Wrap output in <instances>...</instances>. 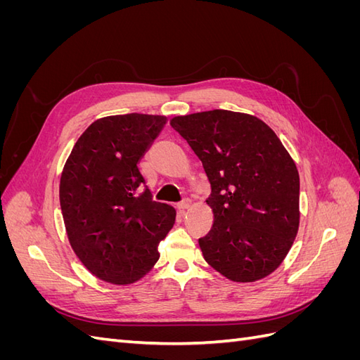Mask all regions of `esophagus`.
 <instances>
[{"label":"esophagus","instance_id":"esophagus-1","mask_svg":"<svg viewBox=\"0 0 360 360\" xmlns=\"http://www.w3.org/2000/svg\"><path fill=\"white\" fill-rule=\"evenodd\" d=\"M189 207H191V200H184V201H181L179 205H177V209L180 210V212H184V210H186V209H189Z\"/></svg>","mask_w":360,"mask_h":360}]
</instances>
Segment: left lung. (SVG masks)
I'll return each instance as SVG.
<instances>
[{
    "label": "left lung",
    "mask_w": 360,
    "mask_h": 360,
    "mask_svg": "<svg viewBox=\"0 0 360 360\" xmlns=\"http://www.w3.org/2000/svg\"><path fill=\"white\" fill-rule=\"evenodd\" d=\"M202 162L213 226L198 243L204 259L234 282L275 271L299 230V172L263 120L213 110L171 120Z\"/></svg>",
    "instance_id": "obj_1"
}]
</instances>
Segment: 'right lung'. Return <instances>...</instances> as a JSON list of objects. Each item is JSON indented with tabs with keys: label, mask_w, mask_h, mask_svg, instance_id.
<instances>
[{
	"label": "right lung",
	"mask_w": 360,
	"mask_h": 360,
	"mask_svg": "<svg viewBox=\"0 0 360 360\" xmlns=\"http://www.w3.org/2000/svg\"><path fill=\"white\" fill-rule=\"evenodd\" d=\"M167 117L110 115L76 141L60 180V205L72 249L91 274L115 285L143 278L176 221L156 202L138 163Z\"/></svg>",
	"instance_id": "obj_1"
}]
</instances>
